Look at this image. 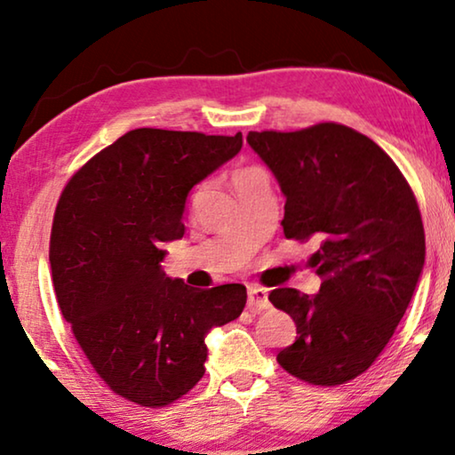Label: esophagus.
<instances>
[{
	"instance_id": "1",
	"label": "esophagus",
	"mask_w": 455,
	"mask_h": 455,
	"mask_svg": "<svg viewBox=\"0 0 455 455\" xmlns=\"http://www.w3.org/2000/svg\"><path fill=\"white\" fill-rule=\"evenodd\" d=\"M248 307L250 309H268V292L262 286H250L248 289Z\"/></svg>"
}]
</instances>
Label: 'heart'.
Here are the masks:
<instances>
[{
    "label": "heart",
    "mask_w": 455,
    "mask_h": 455,
    "mask_svg": "<svg viewBox=\"0 0 455 455\" xmlns=\"http://www.w3.org/2000/svg\"><path fill=\"white\" fill-rule=\"evenodd\" d=\"M248 171H251V169H243V171H237V172H235V177H234V180H235L237 177H242V174H246Z\"/></svg>",
    "instance_id": "1"
}]
</instances>
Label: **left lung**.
<instances>
[{
  "mask_svg": "<svg viewBox=\"0 0 455 455\" xmlns=\"http://www.w3.org/2000/svg\"><path fill=\"white\" fill-rule=\"evenodd\" d=\"M248 144L284 193L289 240H313L321 289H275L297 325L276 355L295 379L338 387L374 364L413 299L425 264L421 212L387 152L347 125L250 132Z\"/></svg>",
  "mask_w": 455,
  "mask_h": 455,
  "instance_id": "obj_1",
  "label": "left lung"
}]
</instances>
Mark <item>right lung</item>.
<instances>
[{
	"mask_svg": "<svg viewBox=\"0 0 455 455\" xmlns=\"http://www.w3.org/2000/svg\"><path fill=\"white\" fill-rule=\"evenodd\" d=\"M242 150L235 136L132 130L81 166L54 212L51 270L62 317L100 379L164 407L205 374V335L242 315L246 286L193 289L164 275L191 188Z\"/></svg>",
	"mask_w": 455,
	"mask_h": 455,
	"instance_id": "right-lung-1",
	"label": "right lung"
}]
</instances>
